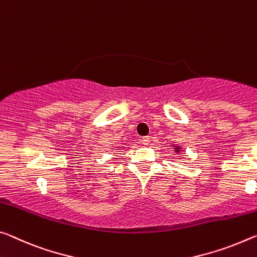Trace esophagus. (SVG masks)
Listing matches in <instances>:
<instances>
[{
	"instance_id": "esophagus-1",
	"label": "esophagus",
	"mask_w": 257,
	"mask_h": 257,
	"mask_svg": "<svg viewBox=\"0 0 257 257\" xmlns=\"http://www.w3.org/2000/svg\"><path fill=\"white\" fill-rule=\"evenodd\" d=\"M150 142H151V140H150V137H149V136H146V137H143V138H142V143H143L144 145H149V144H150Z\"/></svg>"
}]
</instances>
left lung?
I'll list each match as a JSON object with an SVG mask.
<instances>
[{
  "instance_id": "obj_1",
  "label": "left lung",
  "mask_w": 257,
  "mask_h": 257,
  "mask_svg": "<svg viewBox=\"0 0 257 257\" xmlns=\"http://www.w3.org/2000/svg\"><path fill=\"white\" fill-rule=\"evenodd\" d=\"M175 151H176V152H180V148H178V146H176V149H175Z\"/></svg>"
}]
</instances>
